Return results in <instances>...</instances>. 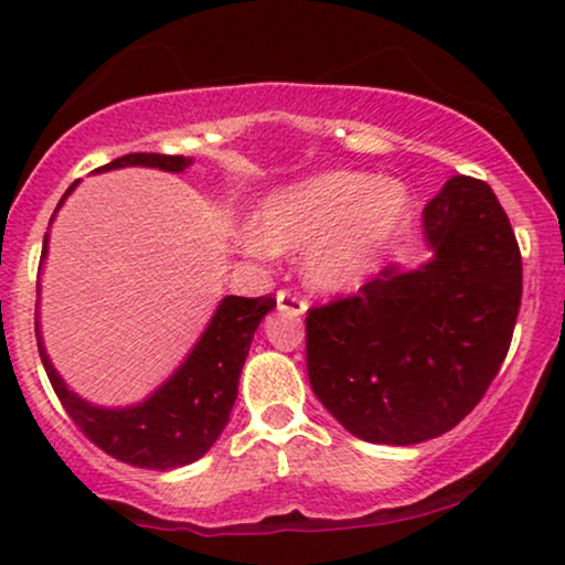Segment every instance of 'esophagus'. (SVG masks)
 Masks as SVG:
<instances>
[{
  "label": "esophagus",
  "instance_id": "34e87169",
  "mask_svg": "<svg viewBox=\"0 0 565 565\" xmlns=\"http://www.w3.org/2000/svg\"><path fill=\"white\" fill-rule=\"evenodd\" d=\"M276 305H278V313L291 316V319H300V316H305V310H308V305H305L302 297L291 295V291H278Z\"/></svg>",
  "mask_w": 565,
  "mask_h": 565
}]
</instances>
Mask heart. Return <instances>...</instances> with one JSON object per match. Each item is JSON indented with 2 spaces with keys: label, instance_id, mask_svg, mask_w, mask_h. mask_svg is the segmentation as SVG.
<instances>
[{
  "label": "heart",
  "instance_id": "obj_1",
  "mask_svg": "<svg viewBox=\"0 0 565 565\" xmlns=\"http://www.w3.org/2000/svg\"><path fill=\"white\" fill-rule=\"evenodd\" d=\"M412 217L401 180L329 170L263 196L252 215V252H300L310 289L337 295L359 287L385 260Z\"/></svg>",
  "mask_w": 565,
  "mask_h": 565
}]
</instances>
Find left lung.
Wrapping results in <instances>:
<instances>
[{"mask_svg":"<svg viewBox=\"0 0 565 565\" xmlns=\"http://www.w3.org/2000/svg\"><path fill=\"white\" fill-rule=\"evenodd\" d=\"M423 231V265H385L355 297L308 313L310 387L369 444H423L462 423L521 308V252L489 185L454 174L427 201Z\"/></svg>","mask_w":565,"mask_h":565,"instance_id":"obj_1","label":"left lung"}]
</instances>
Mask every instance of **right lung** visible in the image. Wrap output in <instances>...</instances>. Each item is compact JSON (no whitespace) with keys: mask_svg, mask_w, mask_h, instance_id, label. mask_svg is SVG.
I'll return each mask as SVG.
<instances>
[{"mask_svg":"<svg viewBox=\"0 0 565 565\" xmlns=\"http://www.w3.org/2000/svg\"><path fill=\"white\" fill-rule=\"evenodd\" d=\"M191 164V157L127 153V157L114 159L111 164L95 172L100 174L125 170V167H148V170L178 174L185 172ZM76 185H79V180L63 193L61 204L55 206V215ZM55 215L50 217V225H53ZM47 249L50 233H44L39 276H42L44 260H47ZM39 297H42V284L36 281L39 359H42L44 372L53 382V391L61 398L63 408L95 446H100L119 462L146 470L183 468V465L196 462L217 444L225 425H228L233 401L238 395V377H242L257 327L276 308L274 297H223L196 345L188 350L180 366L161 382L157 391L148 393L138 404L100 406L71 391L50 361L42 340V323H39Z\"/></svg>","mask_w":565,"mask_h":565,"instance_id":"1","label":"right lung"}]
</instances>
